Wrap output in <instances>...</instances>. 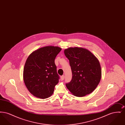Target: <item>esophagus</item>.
<instances>
[{
    "label": "esophagus",
    "mask_w": 125,
    "mask_h": 125,
    "mask_svg": "<svg viewBox=\"0 0 125 125\" xmlns=\"http://www.w3.org/2000/svg\"><path fill=\"white\" fill-rule=\"evenodd\" d=\"M64 78H65V76H64V75H62V76H61V79L62 81L64 80Z\"/></svg>",
    "instance_id": "1"
}]
</instances>
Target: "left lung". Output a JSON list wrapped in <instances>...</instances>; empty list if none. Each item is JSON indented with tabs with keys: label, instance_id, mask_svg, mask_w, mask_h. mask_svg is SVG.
Masks as SVG:
<instances>
[{
	"label": "left lung",
	"instance_id": "left-lung-1",
	"mask_svg": "<svg viewBox=\"0 0 125 125\" xmlns=\"http://www.w3.org/2000/svg\"><path fill=\"white\" fill-rule=\"evenodd\" d=\"M69 60L72 79L66 83L67 88L76 96L83 97L92 92L101 80L102 71L99 60L88 50L70 47L64 50Z\"/></svg>",
	"mask_w": 125,
	"mask_h": 125
}]
</instances>
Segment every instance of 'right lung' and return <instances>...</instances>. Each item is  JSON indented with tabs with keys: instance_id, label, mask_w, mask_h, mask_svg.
I'll list each match as a JSON object with an SVG mask.
<instances>
[{
	"instance_id": "right-lung-1",
	"label": "right lung",
	"mask_w": 125,
	"mask_h": 125,
	"mask_svg": "<svg viewBox=\"0 0 125 125\" xmlns=\"http://www.w3.org/2000/svg\"><path fill=\"white\" fill-rule=\"evenodd\" d=\"M61 49L58 46L43 47L33 52L27 58L23 69V80L34 96L45 99L53 93L60 78L54 61Z\"/></svg>"
}]
</instances>
